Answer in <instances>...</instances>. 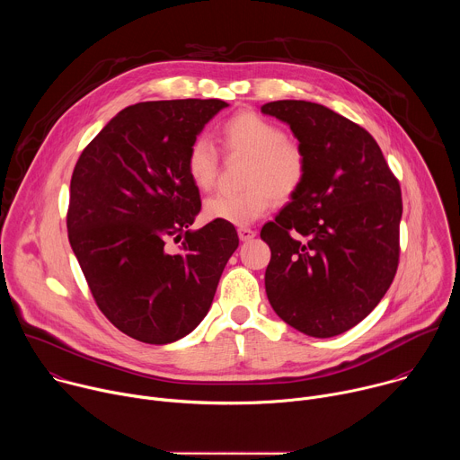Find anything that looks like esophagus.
Segmentation results:
<instances>
[{
	"instance_id": "34e87169",
	"label": "esophagus",
	"mask_w": 460,
	"mask_h": 460,
	"mask_svg": "<svg viewBox=\"0 0 460 460\" xmlns=\"http://www.w3.org/2000/svg\"><path fill=\"white\" fill-rule=\"evenodd\" d=\"M238 236H240L242 242H249V240H252L256 236V231H252L251 227H240L238 229Z\"/></svg>"
}]
</instances>
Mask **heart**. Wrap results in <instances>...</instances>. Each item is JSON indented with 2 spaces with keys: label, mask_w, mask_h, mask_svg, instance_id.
Instances as JSON below:
<instances>
[{
  "label": "heart",
  "mask_w": 460,
  "mask_h": 460,
  "mask_svg": "<svg viewBox=\"0 0 460 460\" xmlns=\"http://www.w3.org/2000/svg\"><path fill=\"white\" fill-rule=\"evenodd\" d=\"M220 142L227 155L247 156L242 192H218L204 204L209 220L247 226L264 215L273 200L286 204L302 190L309 174L305 147L286 137L280 123L254 111H238L220 125ZM220 155L204 138H194L185 155V171L200 190L213 187Z\"/></svg>",
  "instance_id": "b5f03b06"
}]
</instances>
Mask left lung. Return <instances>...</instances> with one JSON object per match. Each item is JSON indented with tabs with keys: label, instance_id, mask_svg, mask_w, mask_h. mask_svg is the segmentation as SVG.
<instances>
[{
	"label": "left lung",
	"instance_id": "8db88e82",
	"mask_svg": "<svg viewBox=\"0 0 460 460\" xmlns=\"http://www.w3.org/2000/svg\"><path fill=\"white\" fill-rule=\"evenodd\" d=\"M261 112L286 121L309 156L302 190L260 231L271 249L266 293L295 330L330 339L364 320L395 279L401 183L375 138L339 112L304 100Z\"/></svg>",
	"mask_w": 460,
	"mask_h": 460
}]
</instances>
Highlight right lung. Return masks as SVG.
<instances>
[{"instance_id": "obj_1", "label": "right lung", "mask_w": 460, "mask_h": 460, "mask_svg": "<svg viewBox=\"0 0 460 460\" xmlns=\"http://www.w3.org/2000/svg\"><path fill=\"white\" fill-rule=\"evenodd\" d=\"M222 100L142 102L84 149L71 178L67 231L100 311L130 339L169 344L208 314L233 224L190 231L202 209L185 155Z\"/></svg>"}]
</instances>
